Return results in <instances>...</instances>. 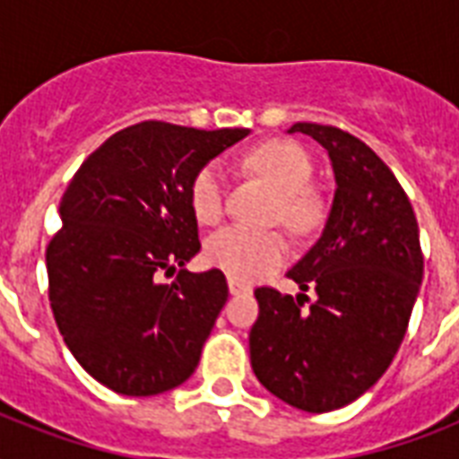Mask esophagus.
Masks as SVG:
<instances>
[{
    "mask_svg": "<svg viewBox=\"0 0 459 459\" xmlns=\"http://www.w3.org/2000/svg\"><path fill=\"white\" fill-rule=\"evenodd\" d=\"M229 290H230V295H247V293H252L250 286H245V283H240V281H236V279H229Z\"/></svg>",
    "mask_w": 459,
    "mask_h": 459,
    "instance_id": "obj_1",
    "label": "esophagus"
}]
</instances>
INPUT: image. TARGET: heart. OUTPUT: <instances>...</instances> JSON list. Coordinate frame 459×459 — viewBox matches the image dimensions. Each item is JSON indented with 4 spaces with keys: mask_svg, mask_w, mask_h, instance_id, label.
Listing matches in <instances>:
<instances>
[{
    "mask_svg": "<svg viewBox=\"0 0 459 459\" xmlns=\"http://www.w3.org/2000/svg\"><path fill=\"white\" fill-rule=\"evenodd\" d=\"M245 166L276 190L273 219L293 236H307L324 221V204L309 180L312 157L290 140H269L245 154ZM190 207L200 223H216L223 214V171L216 164L204 166L190 186ZM286 240L279 230H247L229 226L207 240L209 264L230 279L250 281L264 276L283 262Z\"/></svg>",
    "mask_w": 459,
    "mask_h": 459,
    "instance_id": "obj_1",
    "label": "heart"
}]
</instances>
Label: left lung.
Segmentation results:
<instances>
[{
	"instance_id": "obj_1",
	"label": "left lung",
	"mask_w": 459,
	"mask_h": 459,
	"mask_svg": "<svg viewBox=\"0 0 459 459\" xmlns=\"http://www.w3.org/2000/svg\"><path fill=\"white\" fill-rule=\"evenodd\" d=\"M288 133L326 150L335 193L319 240L288 272L300 293L255 290L250 362L286 405L331 412L369 391L405 338L424 276L420 226L398 178L362 140L319 124ZM309 287L317 300L305 307Z\"/></svg>"
}]
</instances>
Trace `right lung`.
<instances>
[{
	"mask_svg": "<svg viewBox=\"0 0 459 459\" xmlns=\"http://www.w3.org/2000/svg\"><path fill=\"white\" fill-rule=\"evenodd\" d=\"M247 135L145 121L111 135L68 183L47 247L49 302L71 355L111 391L159 395L200 362L229 283L219 269H183L202 247L190 186Z\"/></svg>",
	"mask_w": 459,
	"mask_h": 459,
	"instance_id": "right-lung-1",
	"label": "right lung"
}]
</instances>
